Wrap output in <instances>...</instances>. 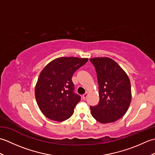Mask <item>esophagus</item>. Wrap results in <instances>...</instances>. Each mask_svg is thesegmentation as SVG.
<instances>
[{
    "instance_id": "1",
    "label": "esophagus",
    "mask_w": 155,
    "mask_h": 155,
    "mask_svg": "<svg viewBox=\"0 0 155 155\" xmlns=\"http://www.w3.org/2000/svg\"><path fill=\"white\" fill-rule=\"evenodd\" d=\"M88 93H87V92L86 93L84 94L83 95V98L84 100H86V99H87V97H88Z\"/></svg>"
}]
</instances>
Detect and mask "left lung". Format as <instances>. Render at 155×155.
Instances as JSON below:
<instances>
[{
    "label": "left lung",
    "mask_w": 155,
    "mask_h": 155,
    "mask_svg": "<svg viewBox=\"0 0 155 155\" xmlns=\"http://www.w3.org/2000/svg\"><path fill=\"white\" fill-rule=\"evenodd\" d=\"M97 74L99 102L90 107L91 113L101 123H110L123 117L130 106L132 94L130 79L113 59L97 57L90 59Z\"/></svg>",
    "instance_id": "obj_1"
}]
</instances>
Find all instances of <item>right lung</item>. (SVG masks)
Wrapping results in <instances>:
<instances>
[{
	"label": "right lung",
	"mask_w": 155,
	"mask_h": 155,
	"mask_svg": "<svg viewBox=\"0 0 155 155\" xmlns=\"http://www.w3.org/2000/svg\"><path fill=\"white\" fill-rule=\"evenodd\" d=\"M88 59L60 57L54 59L41 72L35 94L38 106L46 117L62 122L70 118L76 105L81 101L74 93L72 77Z\"/></svg>",
	"instance_id": "add662e5"
}]
</instances>
